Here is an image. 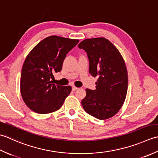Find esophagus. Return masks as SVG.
I'll list each match as a JSON object with an SVG mask.
<instances>
[{"instance_id": "1", "label": "esophagus", "mask_w": 158, "mask_h": 158, "mask_svg": "<svg viewBox=\"0 0 158 158\" xmlns=\"http://www.w3.org/2000/svg\"><path fill=\"white\" fill-rule=\"evenodd\" d=\"M78 89V88H77L76 86H72V91H76V90Z\"/></svg>"}]
</instances>
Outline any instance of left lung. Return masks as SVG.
<instances>
[{"instance_id":"1","label":"left lung","mask_w":158,"mask_h":158,"mask_svg":"<svg viewBox=\"0 0 158 158\" xmlns=\"http://www.w3.org/2000/svg\"><path fill=\"white\" fill-rule=\"evenodd\" d=\"M87 54L89 73L98 77L95 90L86 89L82 107L100 120L113 117L126 98L128 77L124 60L113 44L104 37L87 39L78 45Z\"/></svg>"}]
</instances>
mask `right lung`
<instances>
[{
    "mask_svg": "<svg viewBox=\"0 0 158 158\" xmlns=\"http://www.w3.org/2000/svg\"><path fill=\"white\" fill-rule=\"evenodd\" d=\"M78 42L53 35L41 41L28 54L22 69L20 92L31 110L48 114L62 106L72 87L53 84L54 73L60 72L66 54Z\"/></svg>",
    "mask_w": 158,
    "mask_h": 158,
    "instance_id": "obj_1",
    "label": "right lung"
}]
</instances>
